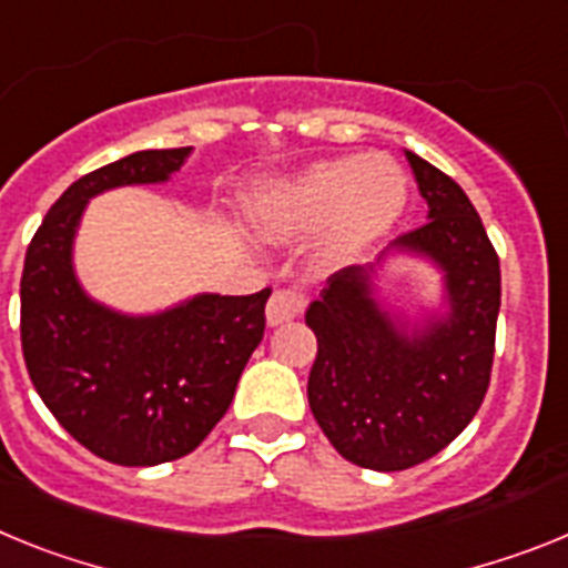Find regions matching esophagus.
Returning a JSON list of instances; mask_svg holds the SVG:
<instances>
[{
	"label": "esophagus",
	"mask_w": 568,
	"mask_h": 568,
	"mask_svg": "<svg viewBox=\"0 0 568 568\" xmlns=\"http://www.w3.org/2000/svg\"><path fill=\"white\" fill-rule=\"evenodd\" d=\"M305 294H300L297 288H280L271 294L268 300V308H265V317H268V325H280V323H288V320L300 317L305 312Z\"/></svg>",
	"instance_id": "34e87169"
}]
</instances>
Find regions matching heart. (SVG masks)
I'll use <instances>...</instances> for the list:
<instances>
[{"label": "heart", "instance_id": "b5f03b06", "mask_svg": "<svg viewBox=\"0 0 568 568\" xmlns=\"http://www.w3.org/2000/svg\"><path fill=\"white\" fill-rule=\"evenodd\" d=\"M406 202L408 174L394 156H337L263 185L251 196V220L271 243H288L325 225L320 263L343 265L383 240Z\"/></svg>", "mask_w": 568, "mask_h": 568}]
</instances>
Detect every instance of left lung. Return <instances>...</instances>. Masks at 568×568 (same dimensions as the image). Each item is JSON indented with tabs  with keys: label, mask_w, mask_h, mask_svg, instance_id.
I'll list each match as a JSON object with an SVG mask.
<instances>
[{
	"label": "left lung",
	"mask_w": 568,
	"mask_h": 568,
	"mask_svg": "<svg viewBox=\"0 0 568 568\" xmlns=\"http://www.w3.org/2000/svg\"><path fill=\"white\" fill-rule=\"evenodd\" d=\"M406 160L428 223L392 248L443 271L446 317L408 328L374 300L372 265L332 274L305 312L317 334L314 420L345 460L374 471L417 466L471 423L489 388L500 312V260L466 191L412 151Z\"/></svg>",
	"instance_id": "obj_1"
}]
</instances>
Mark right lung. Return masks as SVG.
Here are the masks:
<instances>
[{
	"label": "right lung",
	"mask_w": 568,
	"mask_h": 568,
	"mask_svg": "<svg viewBox=\"0 0 568 568\" xmlns=\"http://www.w3.org/2000/svg\"><path fill=\"white\" fill-rule=\"evenodd\" d=\"M191 148L136 151L79 176L33 234L22 271V354L59 426L116 466H156L194 452L223 420L265 332L271 288L196 294L148 317L93 303L73 274L88 200L120 185L165 182Z\"/></svg>",
	"instance_id": "add662e5"
}]
</instances>
